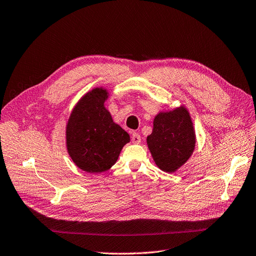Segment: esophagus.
I'll use <instances>...</instances> for the list:
<instances>
[{"label": "esophagus", "mask_w": 256, "mask_h": 256, "mask_svg": "<svg viewBox=\"0 0 256 256\" xmlns=\"http://www.w3.org/2000/svg\"><path fill=\"white\" fill-rule=\"evenodd\" d=\"M132 142L135 143V144H139L141 142V136L138 134V132H132Z\"/></svg>", "instance_id": "34e87169"}]
</instances>
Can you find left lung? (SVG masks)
<instances>
[{"instance_id": "left-lung-1", "label": "left lung", "mask_w": 256, "mask_h": 256, "mask_svg": "<svg viewBox=\"0 0 256 256\" xmlns=\"http://www.w3.org/2000/svg\"><path fill=\"white\" fill-rule=\"evenodd\" d=\"M146 143L154 164L168 174L190 160L196 148V130L190 110L184 106L160 110L154 116Z\"/></svg>"}]
</instances>
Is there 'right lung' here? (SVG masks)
Returning <instances> with one entry per match:
<instances>
[{
	"instance_id": "add662e5",
	"label": "right lung",
	"mask_w": 256,
	"mask_h": 256,
	"mask_svg": "<svg viewBox=\"0 0 256 256\" xmlns=\"http://www.w3.org/2000/svg\"><path fill=\"white\" fill-rule=\"evenodd\" d=\"M108 88L96 86L80 97L66 124V148L80 170L98 174L117 162L130 135L104 106Z\"/></svg>"
}]
</instances>
